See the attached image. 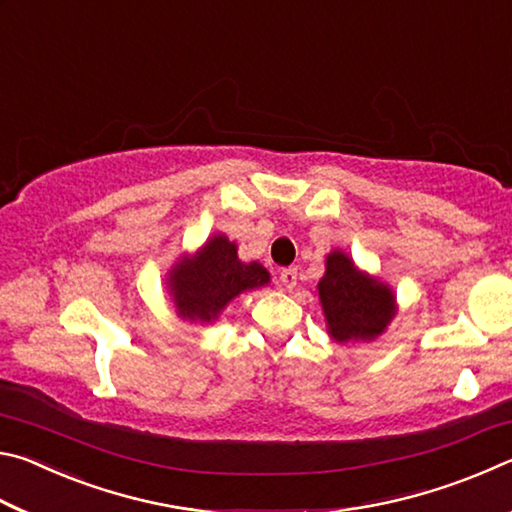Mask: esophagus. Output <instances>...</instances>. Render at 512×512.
Masks as SVG:
<instances>
[{
	"label": "esophagus",
	"instance_id": "esophagus-1",
	"mask_svg": "<svg viewBox=\"0 0 512 512\" xmlns=\"http://www.w3.org/2000/svg\"><path fill=\"white\" fill-rule=\"evenodd\" d=\"M280 282H282V287L284 289H293L298 284V271L296 268H282L280 271Z\"/></svg>",
	"mask_w": 512,
	"mask_h": 512
}]
</instances>
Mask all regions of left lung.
Listing matches in <instances>:
<instances>
[{"label": "left lung", "instance_id": "1", "mask_svg": "<svg viewBox=\"0 0 512 512\" xmlns=\"http://www.w3.org/2000/svg\"><path fill=\"white\" fill-rule=\"evenodd\" d=\"M316 291L329 339L341 345L379 339L397 316L393 289L379 275L361 271L339 248L327 255Z\"/></svg>", "mask_w": 512, "mask_h": 512}]
</instances>
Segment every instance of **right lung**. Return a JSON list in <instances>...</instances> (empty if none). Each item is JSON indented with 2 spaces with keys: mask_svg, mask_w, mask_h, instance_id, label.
Here are the masks:
<instances>
[{
  "mask_svg": "<svg viewBox=\"0 0 512 512\" xmlns=\"http://www.w3.org/2000/svg\"><path fill=\"white\" fill-rule=\"evenodd\" d=\"M268 282L271 273L262 264L241 262L235 241L216 232L194 255H180L164 284L180 320L210 325L241 293Z\"/></svg>",
  "mask_w": 512,
  "mask_h": 512,
  "instance_id": "1",
  "label": "right lung"
}]
</instances>
